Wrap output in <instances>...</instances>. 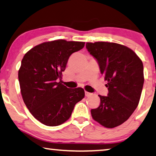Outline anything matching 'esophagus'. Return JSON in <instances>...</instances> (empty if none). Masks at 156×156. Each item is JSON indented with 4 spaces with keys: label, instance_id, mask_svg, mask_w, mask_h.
I'll return each instance as SVG.
<instances>
[{
    "label": "esophagus",
    "instance_id": "1",
    "mask_svg": "<svg viewBox=\"0 0 156 156\" xmlns=\"http://www.w3.org/2000/svg\"><path fill=\"white\" fill-rule=\"evenodd\" d=\"M85 94L86 97H90V96H91V95L92 94V93H90V92H88L87 91H85Z\"/></svg>",
    "mask_w": 156,
    "mask_h": 156
}]
</instances>
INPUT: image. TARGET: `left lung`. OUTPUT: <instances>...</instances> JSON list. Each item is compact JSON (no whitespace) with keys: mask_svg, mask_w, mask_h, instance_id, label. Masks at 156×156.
Here are the masks:
<instances>
[{"mask_svg":"<svg viewBox=\"0 0 156 156\" xmlns=\"http://www.w3.org/2000/svg\"><path fill=\"white\" fill-rule=\"evenodd\" d=\"M107 80V96L99 95L100 105L91 110L93 119L107 128L122 124L137 107L144 82L141 60L133 50L115 43H87Z\"/></svg>","mask_w":156,"mask_h":156,"instance_id":"1","label":"left lung"}]
</instances>
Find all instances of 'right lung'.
<instances>
[{
    "label": "right lung",
    "mask_w": 156,
    "mask_h": 156,
    "mask_svg": "<svg viewBox=\"0 0 156 156\" xmlns=\"http://www.w3.org/2000/svg\"><path fill=\"white\" fill-rule=\"evenodd\" d=\"M84 46V42H45L35 46L23 57L18 72L23 100L34 117L47 126L66 122L76 103L84 98L83 88L69 89L57 82L69 57Z\"/></svg>",
    "instance_id": "obj_1"
}]
</instances>
